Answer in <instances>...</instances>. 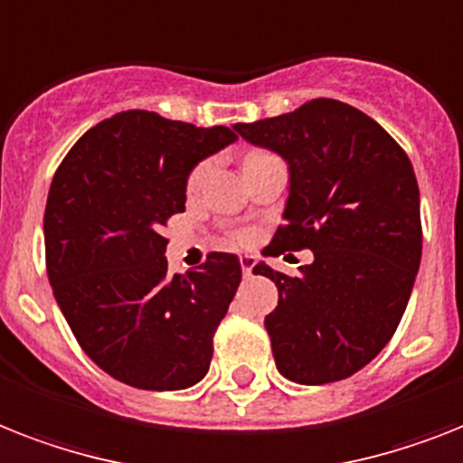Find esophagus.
<instances>
[{
    "label": "esophagus",
    "instance_id": "1",
    "mask_svg": "<svg viewBox=\"0 0 463 463\" xmlns=\"http://www.w3.org/2000/svg\"><path fill=\"white\" fill-rule=\"evenodd\" d=\"M254 264H257V259H254V257H240V266H242V273L247 278L251 276V270H254Z\"/></svg>",
    "mask_w": 463,
    "mask_h": 463
}]
</instances>
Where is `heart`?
Wrapping results in <instances>:
<instances>
[{
  "label": "heart",
  "mask_w": 463,
  "mask_h": 463,
  "mask_svg": "<svg viewBox=\"0 0 463 463\" xmlns=\"http://www.w3.org/2000/svg\"><path fill=\"white\" fill-rule=\"evenodd\" d=\"M204 171H206V164H199V166L194 168L193 173H190V178H187V187H190V190H194V187L199 185V180L204 178ZM247 240H250V238H247L244 232H240V235H232L231 244H244Z\"/></svg>",
  "instance_id": "1"
}]
</instances>
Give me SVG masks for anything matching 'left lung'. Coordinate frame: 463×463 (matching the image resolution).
Returning a JSON list of instances; mask_svg holds the SVG:
<instances>
[{
	"mask_svg": "<svg viewBox=\"0 0 463 463\" xmlns=\"http://www.w3.org/2000/svg\"><path fill=\"white\" fill-rule=\"evenodd\" d=\"M235 130L290 171L285 223L266 251H314L299 276L254 266L278 288L264 321L278 371L299 385L349 378L388 345L411 297L423 247L414 166L371 116L337 99Z\"/></svg>",
	"mask_w": 463,
	"mask_h": 463,
	"instance_id": "8db88e82",
	"label": "left lung"
}]
</instances>
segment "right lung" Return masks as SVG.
Returning a JSON list of instances; mask_svg holds the SVG:
<instances>
[{"instance_id": "obj_1", "label": "right lung", "mask_w": 463, "mask_h": 463, "mask_svg": "<svg viewBox=\"0 0 463 463\" xmlns=\"http://www.w3.org/2000/svg\"><path fill=\"white\" fill-rule=\"evenodd\" d=\"M238 140L130 109L97 123L56 168L44 209L47 276L82 352L140 390H185L209 371L213 333L242 280L212 251L168 273L164 225L185 212L187 175Z\"/></svg>"}]
</instances>
